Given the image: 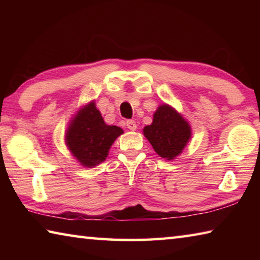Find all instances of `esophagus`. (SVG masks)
<instances>
[{
  "label": "esophagus",
  "instance_id": "1",
  "mask_svg": "<svg viewBox=\"0 0 260 260\" xmlns=\"http://www.w3.org/2000/svg\"><path fill=\"white\" fill-rule=\"evenodd\" d=\"M126 126L129 131H135L136 128H138V125H136V122L134 120H127Z\"/></svg>",
  "mask_w": 260,
  "mask_h": 260
}]
</instances>
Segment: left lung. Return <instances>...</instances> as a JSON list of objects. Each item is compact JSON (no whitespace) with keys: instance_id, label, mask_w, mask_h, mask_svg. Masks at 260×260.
<instances>
[{"instance_id":"obj_1","label":"left lung","mask_w":260,"mask_h":260,"mask_svg":"<svg viewBox=\"0 0 260 260\" xmlns=\"http://www.w3.org/2000/svg\"><path fill=\"white\" fill-rule=\"evenodd\" d=\"M143 135L158 156L166 160L181 155L191 139V127L182 114L171 105L162 103L153 113L151 125L143 128Z\"/></svg>"}]
</instances>
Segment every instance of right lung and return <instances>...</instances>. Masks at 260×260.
<instances>
[{"label": "right lung", "instance_id": "add662e5", "mask_svg": "<svg viewBox=\"0 0 260 260\" xmlns=\"http://www.w3.org/2000/svg\"><path fill=\"white\" fill-rule=\"evenodd\" d=\"M122 133L120 127L105 124L95 101H90L70 120L65 144L79 164L91 169L107 159L110 148Z\"/></svg>", "mask_w": 260, "mask_h": 260}]
</instances>
